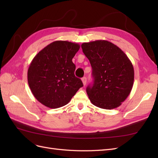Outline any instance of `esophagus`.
<instances>
[{"instance_id":"obj_1","label":"esophagus","mask_w":158,"mask_h":158,"mask_svg":"<svg viewBox=\"0 0 158 158\" xmlns=\"http://www.w3.org/2000/svg\"><path fill=\"white\" fill-rule=\"evenodd\" d=\"M82 83L84 84V85H85V84H86V82H87V78L86 77H83L82 78Z\"/></svg>"}]
</instances>
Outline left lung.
<instances>
[{
  "mask_svg": "<svg viewBox=\"0 0 158 158\" xmlns=\"http://www.w3.org/2000/svg\"><path fill=\"white\" fill-rule=\"evenodd\" d=\"M81 47L92 68L93 84L86 88L90 102L105 109L119 107L133 86L135 72L131 61L108 41L84 43Z\"/></svg>",
  "mask_w": 158,
  "mask_h": 158,
  "instance_id": "left-lung-1",
  "label": "left lung"
}]
</instances>
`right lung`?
<instances>
[{"label": "right lung", "instance_id": "add662e5", "mask_svg": "<svg viewBox=\"0 0 158 158\" xmlns=\"http://www.w3.org/2000/svg\"><path fill=\"white\" fill-rule=\"evenodd\" d=\"M80 45L56 41L46 46L33 59L27 70V82L38 102L51 109L67 104L83 86L76 77L73 59Z\"/></svg>", "mask_w": 158, "mask_h": 158}]
</instances>
